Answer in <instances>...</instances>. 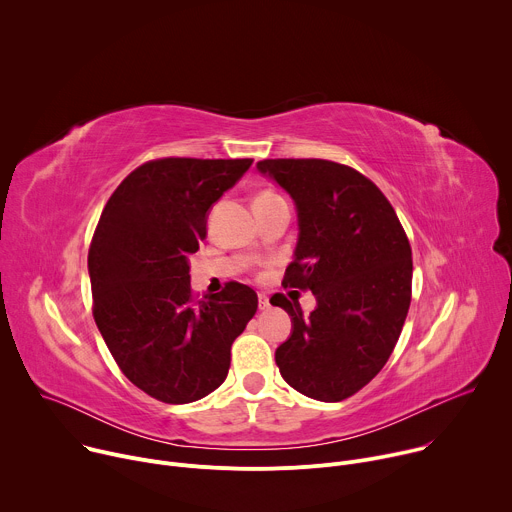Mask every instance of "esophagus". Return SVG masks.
<instances>
[{
    "label": "esophagus",
    "mask_w": 512,
    "mask_h": 512,
    "mask_svg": "<svg viewBox=\"0 0 512 512\" xmlns=\"http://www.w3.org/2000/svg\"><path fill=\"white\" fill-rule=\"evenodd\" d=\"M271 306H269V298L265 296V294H259V310L261 312H265V310H269Z\"/></svg>",
    "instance_id": "esophagus-1"
}]
</instances>
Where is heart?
Instances as JSON below:
<instances>
[{"label":"heart","mask_w":512,"mask_h":512,"mask_svg":"<svg viewBox=\"0 0 512 512\" xmlns=\"http://www.w3.org/2000/svg\"><path fill=\"white\" fill-rule=\"evenodd\" d=\"M259 196H271V192H263V194H259Z\"/></svg>","instance_id":"1"}]
</instances>
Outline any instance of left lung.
Listing matches in <instances>:
<instances>
[{
  "instance_id": "1",
  "label": "left lung",
  "mask_w": 512,
  "mask_h": 512,
  "mask_svg": "<svg viewBox=\"0 0 512 512\" xmlns=\"http://www.w3.org/2000/svg\"><path fill=\"white\" fill-rule=\"evenodd\" d=\"M257 170L296 204L298 243L285 287L310 289L271 300L291 316L275 362L289 387L336 403L360 391L389 360L411 304V247L385 194L360 172L328 160H263Z\"/></svg>"
}]
</instances>
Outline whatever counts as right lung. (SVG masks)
<instances>
[{
	"mask_svg": "<svg viewBox=\"0 0 512 512\" xmlns=\"http://www.w3.org/2000/svg\"><path fill=\"white\" fill-rule=\"evenodd\" d=\"M253 160L166 158L139 166L111 194L89 251L93 316L123 375L150 397L182 405L223 385L231 346L257 294L227 283L194 302L190 255L212 204Z\"/></svg>",
	"mask_w": 512,
	"mask_h": 512,
	"instance_id": "add662e5",
	"label": "right lung"
}]
</instances>
